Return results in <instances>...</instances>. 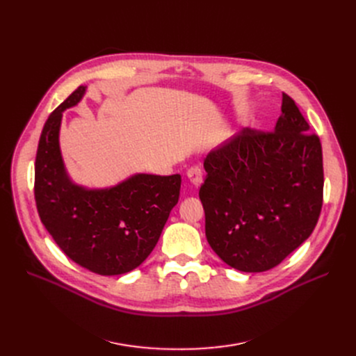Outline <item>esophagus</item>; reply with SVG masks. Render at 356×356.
Wrapping results in <instances>:
<instances>
[{"label": "esophagus", "instance_id": "34e87169", "mask_svg": "<svg viewBox=\"0 0 356 356\" xmlns=\"http://www.w3.org/2000/svg\"><path fill=\"white\" fill-rule=\"evenodd\" d=\"M188 179L191 180L192 184H195L196 188H197V186H200L202 181H203V170H202L200 167H197V165L191 167L189 170H188Z\"/></svg>", "mask_w": 356, "mask_h": 356}]
</instances>
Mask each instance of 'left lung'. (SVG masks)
I'll return each mask as SVG.
<instances>
[{
    "instance_id": "1",
    "label": "left lung",
    "mask_w": 356,
    "mask_h": 356,
    "mask_svg": "<svg viewBox=\"0 0 356 356\" xmlns=\"http://www.w3.org/2000/svg\"><path fill=\"white\" fill-rule=\"evenodd\" d=\"M274 131L244 128L204 159L199 197L211 248L235 270L278 266L312 235L323 204L319 137L283 93Z\"/></svg>"
}]
</instances>
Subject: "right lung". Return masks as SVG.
Returning <instances> with one entry per match:
<instances>
[{"label":"right lung","mask_w":356,"mask_h":356,"mask_svg":"<svg viewBox=\"0 0 356 356\" xmlns=\"http://www.w3.org/2000/svg\"><path fill=\"white\" fill-rule=\"evenodd\" d=\"M86 90L79 86L47 118L34 167L37 211L59 248L81 267L101 275L137 268L157 244L179 202L180 175H134L109 189H86L66 173L59 131L63 111Z\"/></svg>","instance_id":"1"}]
</instances>
